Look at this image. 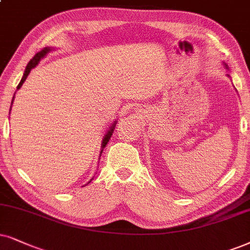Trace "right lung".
<instances>
[{
    "instance_id": "add662e5",
    "label": "right lung",
    "mask_w": 250,
    "mask_h": 250,
    "mask_svg": "<svg viewBox=\"0 0 250 250\" xmlns=\"http://www.w3.org/2000/svg\"><path fill=\"white\" fill-rule=\"evenodd\" d=\"M50 50H52V48H50V47H45V48L41 49L40 52H38L37 54L33 56L32 60H31V61L28 62V64L26 65V69H25V72H24V76H23V78H21V81L20 82V84H18L17 90H20V88L21 87V85H23V83L25 82V80H26V77L28 76V74H30L31 69H33L34 67H36V65L38 64V63H39L40 60L42 59L43 56H46L47 53L50 52ZM12 102H14V99H12ZM114 127H115V123H114V125H112V127L109 128V130L107 131V134L105 135V137H104V140H103V148L105 147L106 145H107V143H108V142H109V140H110V136H112L113 131H114V129H115Z\"/></svg>"
}]
</instances>
